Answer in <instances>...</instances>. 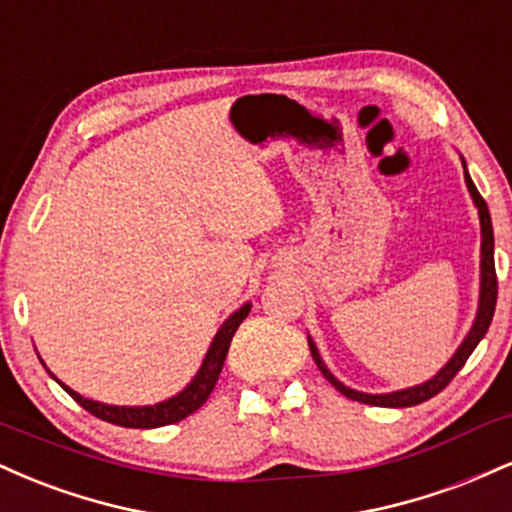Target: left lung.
I'll use <instances>...</instances> for the list:
<instances>
[{
  "mask_svg": "<svg viewBox=\"0 0 512 512\" xmlns=\"http://www.w3.org/2000/svg\"><path fill=\"white\" fill-rule=\"evenodd\" d=\"M464 166V161H462ZM464 182H467V190L469 195H472L474 204H477L479 209V223H481V291H479V310H477V317H474V325L472 330H469L467 337H464V342L457 346V351L452 354V358L448 363H445L443 368L438 370L436 375H433L431 380H426V383L421 385H414V387H407V390H397V392H387V395H368V392H358V390H351V387H346L344 383H339L337 378L330 373V368L325 366V361L320 358V351H317V346L313 339L308 337V344H310V354H313L317 368H320V373L325 375L330 383L337 387L342 395H346L349 399H354V402H363V404H373V407H414V404H421L426 402V399L436 397L438 392L445 390V385L450 383L452 378H455L457 373H460V368L467 363V358L472 356V351L477 349V344L484 339L486 330H489L491 320H493V310H496V298H498V279H496V264H493V226H491V214H489V207H486L484 197L479 195V190L474 187L472 178H469L467 173V166H464Z\"/></svg>",
  "mask_w": 512,
  "mask_h": 512,
  "instance_id": "1",
  "label": "left lung"
}]
</instances>
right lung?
Returning <instances> with one entry per match:
<instances>
[{
    "mask_svg": "<svg viewBox=\"0 0 512 512\" xmlns=\"http://www.w3.org/2000/svg\"><path fill=\"white\" fill-rule=\"evenodd\" d=\"M252 305L245 303L243 308L236 310L226 322L221 325V330L216 332L214 342H211L207 356H204L202 368L197 370L195 380L185 387V390L178 392L175 397L166 399V402L158 404H149V407H113V404H103V402H93V399L81 397L79 392H74L72 387H67L64 383L52 375V378L60 383V387L67 395H72V399L84 407L88 414L98 416V419L108 421V424L115 426H125V428H158V426H168V424H178V421L187 419L190 414L202 407L207 402L211 390H214L216 380H219V373L223 368V361H226L228 346H231V339L236 330L240 327V322L245 320L250 313Z\"/></svg>",
    "mask_w": 512,
    "mask_h": 512,
    "instance_id": "add662e5",
    "label": "right lung"
}]
</instances>
